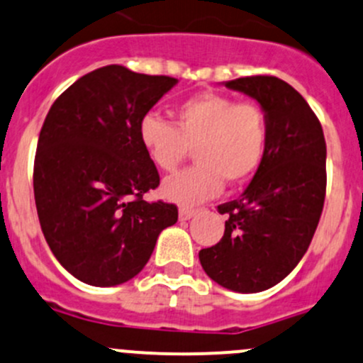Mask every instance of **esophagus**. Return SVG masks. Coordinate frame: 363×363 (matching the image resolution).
Instances as JSON below:
<instances>
[{
  "mask_svg": "<svg viewBox=\"0 0 363 363\" xmlns=\"http://www.w3.org/2000/svg\"><path fill=\"white\" fill-rule=\"evenodd\" d=\"M198 213L196 208H189V207H181L179 208V219L181 220H189L191 217H194Z\"/></svg>",
  "mask_w": 363,
  "mask_h": 363,
  "instance_id": "obj_1",
  "label": "esophagus"
}]
</instances>
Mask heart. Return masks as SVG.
<instances>
[{
    "instance_id": "obj_1",
    "label": "heart",
    "mask_w": 363,
    "mask_h": 363,
    "mask_svg": "<svg viewBox=\"0 0 363 363\" xmlns=\"http://www.w3.org/2000/svg\"><path fill=\"white\" fill-rule=\"evenodd\" d=\"M139 143L156 169H177L189 150L196 165L165 179L162 193L179 205L216 196L224 181L242 184L259 170L268 144L266 114L255 102L201 94L181 102L174 125L155 114L139 123Z\"/></svg>"
}]
</instances>
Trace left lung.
<instances>
[{
	"mask_svg": "<svg viewBox=\"0 0 363 363\" xmlns=\"http://www.w3.org/2000/svg\"><path fill=\"white\" fill-rule=\"evenodd\" d=\"M224 86L259 102L268 144L242 196L217 207L228 216L224 236L198 257L216 284L254 294L284 280L310 247L325 200L327 146L318 118L284 79L247 76Z\"/></svg>",
	"mask_w": 363,
	"mask_h": 363,
	"instance_id": "left-lung-1",
	"label": "left lung"
}]
</instances>
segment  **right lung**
Segmentation results:
<instances>
[{
  "mask_svg": "<svg viewBox=\"0 0 363 363\" xmlns=\"http://www.w3.org/2000/svg\"><path fill=\"white\" fill-rule=\"evenodd\" d=\"M177 85L123 66L82 76L57 99L38 139L34 201L57 261L83 284L113 287L140 273L177 207L144 200L160 175L139 123Z\"/></svg>",
  "mask_w": 363,
  "mask_h": 363,
  "instance_id": "1",
  "label": "right lung"
}]
</instances>
